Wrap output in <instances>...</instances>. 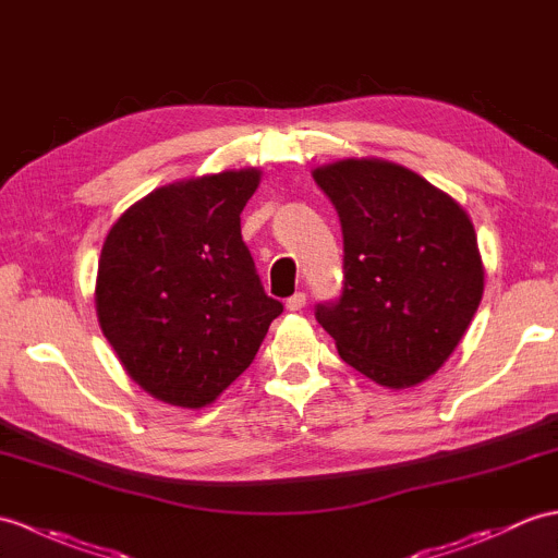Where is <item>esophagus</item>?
Returning <instances> with one entry per match:
<instances>
[{
	"mask_svg": "<svg viewBox=\"0 0 558 558\" xmlns=\"http://www.w3.org/2000/svg\"><path fill=\"white\" fill-rule=\"evenodd\" d=\"M304 304H306V294L304 292H294L288 302H284V306H288L290 311H300V308H304Z\"/></svg>",
	"mask_w": 558,
	"mask_h": 558,
	"instance_id": "1",
	"label": "esophagus"
}]
</instances>
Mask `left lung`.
<instances>
[{
	"label": "left lung",
	"instance_id": "left-lung-1",
	"mask_svg": "<svg viewBox=\"0 0 558 558\" xmlns=\"http://www.w3.org/2000/svg\"><path fill=\"white\" fill-rule=\"evenodd\" d=\"M340 216L342 294L316 304L340 356L385 387H411L445 364L483 300L471 218L404 166L347 159L314 171Z\"/></svg>",
	"mask_w": 558,
	"mask_h": 558
}]
</instances>
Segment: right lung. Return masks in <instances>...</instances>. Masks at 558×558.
<instances>
[{"label": "right lung", "mask_w": 558, "mask_h": 558, "mask_svg": "<svg viewBox=\"0 0 558 558\" xmlns=\"http://www.w3.org/2000/svg\"><path fill=\"white\" fill-rule=\"evenodd\" d=\"M258 171L154 190L101 247L95 304L104 338L149 395L199 409L250 368L282 304L264 292L240 214Z\"/></svg>", "instance_id": "right-lung-1"}]
</instances>
